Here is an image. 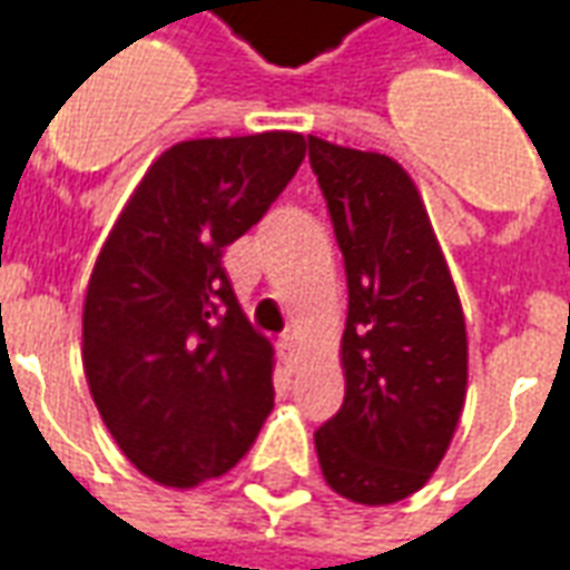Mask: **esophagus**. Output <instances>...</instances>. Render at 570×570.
<instances>
[{"label":"esophagus","instance_id":"esophagus-1","mask_svg":"<svg viewBox=\"0 0 570 570\" xmlns=\"http://www.w3.org/2000/svg\"><path fill=\"white\" fill-rule=\"evenodd\" d=\"M281 345H284L286 357L296 360V354H298V335L296 333H286L284 338H281Z\"/></svg>","mask_w":570,"mask_h":570}]
</instances>
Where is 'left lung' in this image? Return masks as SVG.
<instances>
[{
	"label": "left lung",
	"instance_id": "left-lung-1",
	"mask_svg": "<svg viewBox=\"0 0 570 570\" xmlns=\"http://www.w3.org/2000/svg\"><path fill=\"white\" fill-rule=\"evenodd\" d=\"M345 256V403L317 433L326 485L384 507L415 494L452 445L466 396V326L419 186L403 164L308 137Z\"/></svg>",
	"mask_w": 570,
	"mask_h": 570
}]
</instances>
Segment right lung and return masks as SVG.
<instances>
[{"instance_id": "obj_1", "label": "right lung", "mask_w": 570, "mask_h": 570, "mask_svg": "<svg viewBox=\"0 0 570 570\" xmlns=\"http://www.w3.org/2000/svg\"><path fill=\"white\" fill-rule=\"evenodd\" d=\"M293 130L161 151L106 237L81 311V363L130 464L167 489L223 476L274 409V347L223 268L296 176Z\"/></svg>"}]
</instances>
